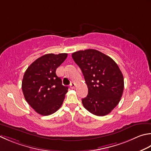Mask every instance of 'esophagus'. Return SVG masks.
Segmentation results:
<instances>
[{"label":"esophagus","mask_w":151,"mask_h":151,"mask_svg":"<svg viewBox=\"0 0 151 151\" xmlns=\"http://www.w3.org/2000/svg\"><path fill=\"white\" fill-rule=\"evenodd\" d=\"M75 82H71L70 84V88H72V89H73V88H75Z\"/></svg>","instance_id":"1"}]
</instances>
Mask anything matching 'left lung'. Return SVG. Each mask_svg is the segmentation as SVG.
<instances>
[{"label":"left lung","mask_w":151,"mask_h":151,"mask_svg":"<svg viewBox=\"0 0 151 151\" xmlns=\"http://www.w3.org/2000/svg\"><path fill=\"white\" fill-rule=\"evenodd\" d=\"M73 59L81 68L88 93L82 99L84 108L96 116L110 113L119 104L124 90V78L113 59L96 50L74 52Z\"/></svg>","instance_id":"obj_1"}]
</instances>
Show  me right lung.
Masks as SVG:
<instances>
[{"label":"right lung","instance_id":"right-lung-1","mask_svg":"<svg viewBox=\"0 0 151 151\" xmlns=\"http://www.w3.org/2000/svg\"><path fill=\"white\" fill-rule=\"evenodd\" d=\"M67 54H45L27 69L22 81V91L29 105L43 116L57 111L63 104L68 87L62 85L55 73L66 60Z\"/></svg>","mask_w":151,"mask_h":151}]
</instances>
